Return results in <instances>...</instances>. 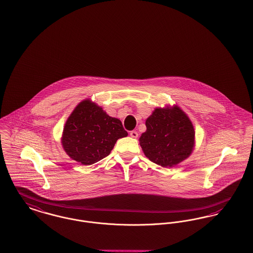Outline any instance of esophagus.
<instances>
[{
	"label": "esophagus",
	"instance_id": "esophagus-1",
	"mask_svg": "<svg viewBox=\"0 0 253 253\" xmlns=\"http://www.w3.org/2000/svg\"><path fill=\"white\" fill-rule=\"evenodd\" d=\"M130 135H131L133 138H136V137L138 136V134H137L136 131H132V132L130 133Z\"/></svg>",
	"mask_w": 253,
	"mask_h": 253
}]
</instances>
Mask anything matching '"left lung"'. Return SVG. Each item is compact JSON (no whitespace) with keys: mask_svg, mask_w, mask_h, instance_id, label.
I'll use <instances>...</instances> for the list:
<instances>
[{"mask_svg":"<svg viewBox=\"0 0 253 253\" xmlns=\"http://www.w3.org/2000/svg\"><path fill=\"white\" fill-rule=\"evenodd\" d=\"M139 144L149 160L163 167L185 161L195 147V129L188 116L177 105L156 108L145 122Z\"/></svg>","mask_w":253,"mask_h":253,"instance_id":"1","label":"left lung"}]
</instances>
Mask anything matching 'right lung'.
Listing matches in <instances>:
<instances>
[{
	"label": "right lung",
	"mask_w": 253,
	"mask_h": 253,
	"mask_svg": "<svg viewBox=\"0 0 253 253\" xmlns=\"http://www.w3.org/2000/svg\"><path fill=\"white\" fill-rule=\"evenodd\" d=\"M127 135L119 119L110 117L102 107L87 98L67 119L61 143L72 160L90 165L110 155L117 140Z\"/></svg>",
	"instance_id": "right-lung-1"
}]
</instances>
